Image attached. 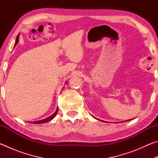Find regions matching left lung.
I'll list each match as a JSON object with an SVG mask.
<instances>
[{
    "label": "left lung",
    "mask_w": 158,
    "mask_h": 158,
    "mask_svg": "<svg viewBox=\"0 0 158 158\" xmlns=\"http://www.w3.org/2000/svg\"><path fill=\"white\" fill-rule=\"evenodd\" d=\"M131 120H132V119H129V120H127V121H131Z\"/></svg>",
    "instance_id": "1"
}]
</instances>
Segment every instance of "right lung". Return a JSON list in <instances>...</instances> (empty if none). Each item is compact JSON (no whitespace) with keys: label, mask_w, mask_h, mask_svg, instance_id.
Wrapping results in <instances>:
<instances>
[{"label":"right lung","mask_w":158,"mask_h":158,"mask_svg":"<svg viewBox=\"0 0 158 158\" xmlns=\"http://www.w3.org/2000/svg\"><path fill=\"white\" fill-rule=\"evenodd\" d=\"M19 35L17 37V39H16V42H15V46H16V45L17 44V43L19 42ZM58 108H57L56 111H55V113H53V114H52V116H49L48 118H47L45 119H43V120H40V121H35V122H31L32 123H35V124H41V123H47L49 122L50 121H52V120L56 116L57 114V112H58Z\"/></svg>","instance_id":"add662e5"}]
</instances>
